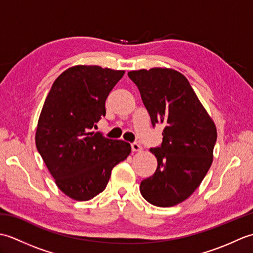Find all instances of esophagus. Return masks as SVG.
<instances>
[{
    "label": "esophagus",
    "instance_id": "1",
    "mask_svg": "<svg viewBox=\"0 0 253 253\" xmlns=\"http://www.w3.org/2000/svg\"><path fill=\"white\" fill-rule=\"evenodd\" d=\"M131 150H132L133 152H138V151H141L142 147L140 146V144H138V143H131Z\"/></svg>",
    "mask_w": 253,
    "mask_h": 253
}]
</instances>
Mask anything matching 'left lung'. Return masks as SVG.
Here are the masks:
<instances>
[{
	"mask_svg": "<svg viewBox=\"0 0 253 253\" xmlns=\"http://www.w3.org/2000/svg\"><path fill=\"white\" fill-rule=\"evenodd\" d=\"M140 91L153 127L163 124V141L151 151L155 173L140 192L157 207H174L189 198L211 168L217 132L188 79L175 69L155 67L128 73Z\"/></svg>",
	"mask_w": 253,
	"mask_h": 253,
	"instance_id": "1",
	"label": "left lung"
}]
</instances>
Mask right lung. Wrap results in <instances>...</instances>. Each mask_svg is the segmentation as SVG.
I'll use <instances>...</instances> for the list:
<instances>
[{
    "mask_svg": "<svg viewBox=\"0 0 253 253\" xmlns=\"http://www.w3.org/2000/svg\"><path fill=\"white\" fill-rule=\"evenodd\" d=\"M124 71L96 65L66 69L53 83L38 121L36 146L56 186L88 201L105 189L115 165L131 147L92 131L105 116V100Z\"/></svg>",
    "mask_w": 253,
    "mask_h": 253,
    "instance_id": "obj_1",
    "label": "right lung"
}]
</instances>
